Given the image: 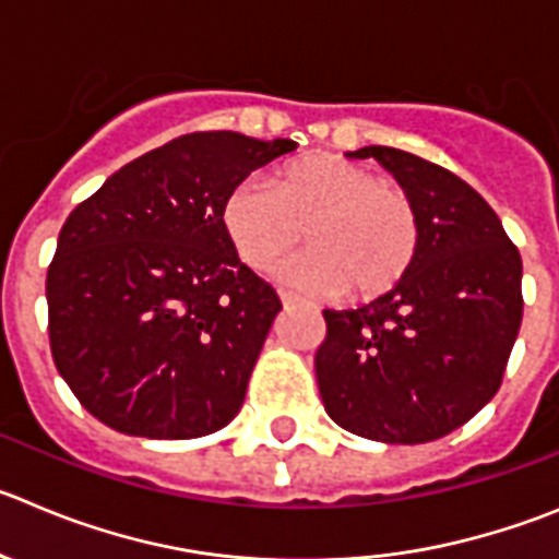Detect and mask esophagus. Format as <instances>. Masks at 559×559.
Returning a JSON list of instances; mask_svg holds the SVG:
<instances>
[{
	"label": "esophagus",
	"instance_id": "obj_1",
	"mask_svg": "<svg viewBox=\"0 0 559 559\" xmlns=\"http://www.w3.org/2000/svg\"><path fill=\"white\" fill-rule=\"evenodd\" d=\"M280 299H283V307H285V310H296V307H301V301L296 299V296L285 294V290H283V294H280Z\"/></svg>",
	"mask_w": 559,
	"mask_h": 559
}]
</instances>
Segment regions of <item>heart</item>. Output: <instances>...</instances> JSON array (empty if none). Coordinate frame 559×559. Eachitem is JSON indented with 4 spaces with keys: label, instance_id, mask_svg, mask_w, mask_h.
<instances>
[{
    "label": "heart",
    "instance_id": "heart-1",
    "mask_svg": "<svg viewBox=\"0 0 559 559\" xmlns=\"http://www.w3.org/2000/svg\"><path fill=\"white\" fill-rule=\"evenodd\" d=\"M222 227L249 269L269 271L301 240L276 276L301 294L377 299L416 263L421 224L413 199L362 163L307 155L276 168L271 186L246 177L222 204Z\"/></svg>",
    "mask_w": 559,
    "mask_h": 559
}]
</instances>
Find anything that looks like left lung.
<instances>
[{"label": "left lung", "mask_w": 559, "mask_h": 559, "mask_svg": "<svg viewBox=\"0 0 559 559\" xmlns=\"http://www.w3.org/2000/svg\"><path fill=\"white\" fill-rule=\"evenodd\" d=\"M413 199V269L357 310H324L316 355L324 409L380 443H427L463 427L501 385L519 337L521 254L468 182L393 146H362Z\"/></svg>", "instance_id": "1"}]
</instances>
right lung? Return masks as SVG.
I'll return each instance as SVG.
<instances>
[{
	"label": "right lung",
	"mask_w": 559,
	"mask_h": 559,
	"mask_svg": "<svg viewBox=\"0 0 559 559\" xmlns=\"http://www.w3.org/2000/svg\"><path fill=\"white\" fill-rule=\"evenodd\" d=\"M296 146L229 130L179 135L71 210L46 274L49 343L91 416L157 440L238 416L283 305L235 254L222 204Z\"/></svg>",
	"instance_id": "right-lung-1"
}]
</instances>
